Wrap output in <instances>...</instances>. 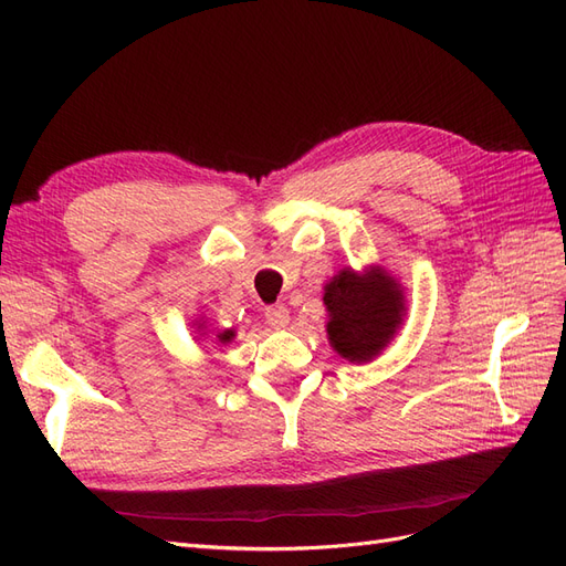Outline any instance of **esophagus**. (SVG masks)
<instances>
[{
	"instance_id": "obj_1",
	"label": "esophagus",
	"mask_w": 566,
	"mask_h": 566,
	"mask_svg": "<svg viewBox=\"0 0 566 566\" xmlns=\"http://www.w3.org/2000/svg\"><path fill=\"white\" fill-rule=\"evenodd\" d=\"M266 323L273 325V328L281 331V328H287L290 323V310L285 304H273L266 310Z\"/></svg>"
}]
</instances>
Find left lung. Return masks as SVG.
Returning a JSON list of instances; mask_svg holds the SVG:
<instances>
[{
	"label": "left lung",
	"instance_id": "obj_1",
	"mask_svg": "<svg viewBox=\"0 0 566 566\" xmlns=\"http://www.w3.org/2000/svg\"><path fill=\"white\" fill-rule=\"evenodd\" d=\"M331 347L349 364H370L397 337L406 318V290L380 264L342 269L323 285Z\"/></svg>",
	"mask_w": 566,
	"mask_h": 566
}]
</instances>
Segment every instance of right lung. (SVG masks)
Segmentation results:
<instances>
[{
	"label": "right lung",
	"mask_w": 566,
	"mask_h": 566,
	"mask_svg": "<svg viewBox=\"0 0 566 566\" xmlns=\"http://www.w3.org/2000/svg\"><path fill=\"white\" fill-rule=\"evenodd\" d=\"M193 325H196V333L200 335V339H205V337H210L212 335V345H229V342L235 337V331L233 328H227V331H208V321H205L202 316L200 318H196L193 321Z\"/></svg>",
	"instance_id": "1"
}]
</instances>
